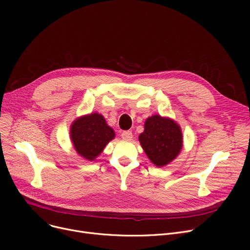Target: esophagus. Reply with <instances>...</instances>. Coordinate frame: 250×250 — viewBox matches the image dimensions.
Instances as JSON below:
<instances>
[{"mask_svg":"<svg viewBox=\"0 0 250 250\" xmlns=\"http://www.w3.org/2000/svg\"><path fill=\"white\" fill-rule=\"evenodd\" d=\"M122 138L124 140L130 141L133 139V134H132V132H129V130H125V132L122 133Z\"/></svg>","mask_w":250,"mask_h":250,"instance_id":"34e87169","label":"esophagus"}]
</instances>
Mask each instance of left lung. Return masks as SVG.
Returning a JSON list of instances; mask_svg holds the SVG:
<instances>
[{"mask_svg":"<svg viewBox=\"0 0 250 250\" xmlns=\"http://www.w3.org/2000/svg\"><path fill=\"white\" fill-rule=\"evenodd\" d=\"M144 128L139 141L150 161L157 167L172 162L183 145L180 125L172 118L154 114L147 118Z\"/></svg>","mask_w":250,"mask_h":250,"instance_id":"1","label":"left lung"}]
</instances>
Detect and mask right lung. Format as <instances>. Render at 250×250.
<instances>
[{
  "label": "right lung",
  "instance_id": "1",
  "mask_svg": "<svg viewBox=\"0 0 250 250\" xmlns=\"http://www.w3.org/2000/svg\"><path fill=\"white\" fill-rule=\"evenodd\" d=\"M115 137L102 114L92 112L76 118L70 127L73 147L82 158L93 161Z\"/></svg>",
  "mask_w": 250,
  "mask_h": 250
}]
</instances>
